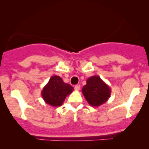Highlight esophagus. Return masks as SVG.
<instances>
[{
  "instance_id": "esophagus-1",
  "label": "esophagus",
  "mask_w": 149,
  "mask_h": 149,
  "mask_svg": "<svg viewBox=\"0 0 149 149\" xmlns=\"http://www.w3.org/2000/svg\"><path fill=\"white\" fill-rule=\"evenodd\" d=\"M74 88H75V90H76V91H79L80 88H81V86H80L79 85H77V86H75Z\"/></svg>"
}]
</instances>
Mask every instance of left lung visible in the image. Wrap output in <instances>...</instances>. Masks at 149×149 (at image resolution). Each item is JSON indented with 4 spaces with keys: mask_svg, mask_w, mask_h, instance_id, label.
I'll return each instance as SVG.
<instances>
[{
    "mask_svg": "<svg viewBox=\"0 0 149 149\" xmlns=\"http://www.w3.org/2000/svg\"><path fill=\"white\" fill-rule=\"evenodd\" d=\"M82 93L88 104L98 107L107 101L111 95V89L98 76L88 78L86 85L82 88Z\"/></svg>",
    "mask_w": 149,
    "mask_h": 149,
    "instance_id": "1",
    "label": "left lung"
}]
</instances>
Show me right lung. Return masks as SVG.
<instances>
[{"instance_id": "right-lung-1", "label": "right lung", "mask_w": 149, "mask_h": 149, "mask_svg": "<svg viewBox=\"0 0 149 149\" xmlns=\"http://www.w3.org/2000/svg\"><path fill=\"white\" fill-rule=\"evenodd\" d=\"M73 91L71 85L64 83L60 76H54L42 89V97L47 104L59 107L64 102L66 96Z\"/></svg>"}]
</instances>
